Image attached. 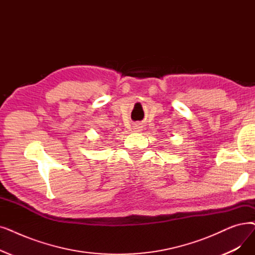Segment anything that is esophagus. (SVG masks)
Wrapping results in <instances>:
<instances>
[{"mask_svg": "<svg viewBox=\"0 0 255 255\" xmlns=\"http://www.w3.org/2000/svg\"><path fill=\"white\" fill-rule=\"evenodd\" d=\"M133 129H134V131H135V132H139V131L141 130V127H140L139 125H135Z\"/></svg>", "mask_w": 255, "mask_h": 255, "instance_id": "esophagus-1", "label": "esophagus"}]
</instances>
